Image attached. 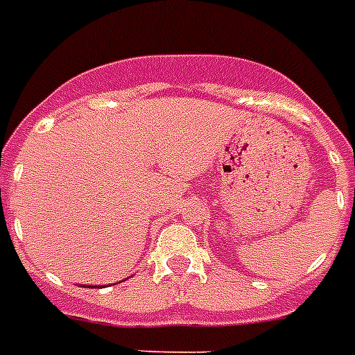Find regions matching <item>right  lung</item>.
I'll return each instance as SVG.
<instances>
[{
  "label": "right lung",
  "instance_id": "right-lung-1",
  "mask_svg": "<svg viewBox=\"0 0 355 355\" xmlns=\"http://www.w3.org/2000/svg\"><path fill=\"white\" fill-rule=\"evenodd\" d=\"M94 287H96V286H94Z\"/></svg>",
  "mask_w": 355,
  "mask_h": 355
}]
</instances>
